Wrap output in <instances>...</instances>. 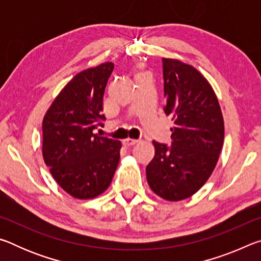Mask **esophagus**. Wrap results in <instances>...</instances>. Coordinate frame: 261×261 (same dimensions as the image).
<instances>
[{"mask_svg": "<svg viewBox=\"0 0 261 261\" xmlns=\"http://www.w3.org/2000/svg\"><path fill=\"white\" fill-rule=\"evenodd\" d=\"M137 143H138V140H136V139H131V138H127V139H124V140L122 141L123 146H125V147L134 146V145H136Z\"/></svg>", "mask_w": 261, "mask_h": 261, "instance_id": "1", "label": "esophagus"}]
</instances>
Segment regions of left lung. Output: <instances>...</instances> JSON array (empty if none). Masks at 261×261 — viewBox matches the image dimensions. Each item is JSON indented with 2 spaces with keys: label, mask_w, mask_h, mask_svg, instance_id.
<instances>
[{
  "label": "left lung",
  "mask_w": 261,
  "mask_h": 261,
  "mask_svg": "<svg viewBox=\"0 0 261 261\" xmlns=\"http://www.w3.org/2000/svg\"><path fill=\"white\" fill-rule=\"evenodd\" d=\"M165 114L171 118V146L153 141L146 167L152 191L168 201L193 196L213 173L222 151L224 123L219 100L201 72L176 59H162Z\"/></svg>",
  "instance_id": "8db88e82"
}]
</instances>
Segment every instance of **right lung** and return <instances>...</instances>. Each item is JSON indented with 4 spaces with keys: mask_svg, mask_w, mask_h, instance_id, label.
Returning a JSON list of instances; mask_svg holds the SVG:
<instances>
[{
    "mask_svg": "<svg viewBox=\"0 0 261 261\" xmlns=\"http://www.w3.org/2000/svg\"><path fill=\"white\" fill-rule=\"evenodd\" d=\"M112 62L77 73L53 101L42 121V156L55 182L77 199L100 196L112 183L121 141L93 130L106 117L103 93Z\"/></svg>",
    "mask_w": 261,
    "mask_h": 261,
    "instance_id": "right-lung-1",
    "label": "right lung"
}]
</instances>
